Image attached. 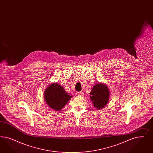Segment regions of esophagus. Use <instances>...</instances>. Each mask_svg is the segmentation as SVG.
Returning <instances> with one entry per match:
<instances>
[{
	"mask_svg": "<svg viewBox=\"0 0 153 153\" xmlns=\"http://www.w3.org/2000/svg\"><path fill=\"white\" fill-rule=\"evenodd\" d=\"M83 94V93L82 91H79V92H77V95L79 96H82Z\"/></svg>",
	"mask_w": 153,
	"mask_h": 153,
	"instance_id": "obj_1",
	"label": "esophagus"
}]
</instances>
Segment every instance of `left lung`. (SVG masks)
I'll use <instances>...</instances> for the list:
<instances>
[{"label": "left lung", "instance_id": "8db88e82", "mask_svg": "<svg viewBox=\"0 0 153 153\" xmlns=\"http://www.w3.org/2000/svg\"><path fill=\"white\" fill-rule=\"evenodd\" d=\"M90 95L94 107L101 109L108 102L109 91L105 85L97 83L93 87Z\"/></svg>", "mask_w": 153, "mask_h": 153}]
</instances>
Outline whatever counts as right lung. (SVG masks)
I'll list each match as a JSON object with an SVG mask.
<instances>
[{
  "instance_id": "1",
  "label": "right lung",
  "mask_w": 153,
  "mask_h": 153,
  "mask_svg": "<svg viewBox=\"0 0 153 153\" xmlns=\"http://www.w3.org/2000/svg\"><path fill=\"white\" fill-rule=\"evenodd\" d=\"M71 97L62 86L56 83L49 85L44 93L46 104L56 111H59L65 107Z\"/></svg>"
}]
</instances>
